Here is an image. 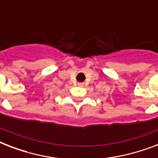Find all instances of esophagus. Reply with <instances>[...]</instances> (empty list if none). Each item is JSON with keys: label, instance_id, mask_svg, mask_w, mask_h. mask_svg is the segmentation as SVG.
I'll return each mask as SVG.
<instances>
[{"label": "esophagus", "instance_id": "34e87169", "mask_svg": "<svg viewBox=\"0 0 158 158\" xmlns=\"http://www.w3.org/2000/svg\"><path fill=\"white\" fill-rule=\"evenodd\" d=\"M78 85L80 87H83L84 86V84H83V83H79V84H78Z\"/></svg>", "mask_w": 158, "mask_h": 158}]
</instances>
